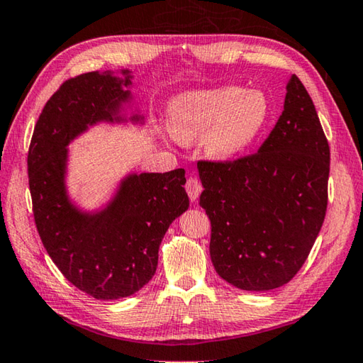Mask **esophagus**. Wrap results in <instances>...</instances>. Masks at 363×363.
<instances>
[{
    "instance_id": "esophagus-1",
    "label": "esophagus",
    "mask_w": 363,
    "mask_h": 363,
    "mask_svg": "<svg viewBox=\"0 0 363 363\" xmlns=\"http://www.w3.org/2000/svg\"><path fill=\"white\" fill-rule=\"evenodd\" d=\"M202 189H203V188H202L201 180H197L196 177H189L188 182H186V193H188V196H189L191 202H196V201H197V197L201 196Z\"/></svg>"
}]
</instances>
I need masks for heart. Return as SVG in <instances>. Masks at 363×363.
Masks as SVG:
<instances>
[{"instance_id":"1","label":"heart","mask_w":363,"mask_h":363,"mask_svg":"<svg viewBox=\"0 0 363 363\" xmlns=\"http://www.w3.org/2000/svg\"><path fill=\"white\" fill-rule=\"evenodd\" d=\"M270 115L265 94L238 86L191 91L170 104V129L180 140L205 135V152L215 160L245 153L261 135Z\"/></svg>"}]
</instances>
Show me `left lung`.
Instances as JSON below:
<instances>
[{
	"instance_id": "1",
	"label": "left lung",
	"mask_w": 363,
	"mask_h": 363,
	"mask_svg": "<svg viewBox=\"0 0 363 363\" xmlns=\"http://www.w3.org/2000/svg\"><path fill=\"white\" fill-rule=\"evenodd\" d=\"M284 111L257 153L199 161L218 275L243 291H270L302 269L324 223L329 142L308 91L292 75Z\"/></svg>"
}]
</instances>
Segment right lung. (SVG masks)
I'll use <instances>...</instances> for the list:
<instances>
[{
	"label": "right lung",
	"instance_id": "obj_1",
	"mask_svg": "<svg viewBox=\"0 0 363 363\" xmlns=\"http://www.w3.org/2000/svg\"><path fill=\"white\" fill-rule=\"evenodd\" d=\"M86 72L66 80L47 101L28 150L34 223L44 248L67 281L88 296L117 300L153 278L169 225L189 207L184 169L131 174L99 211L79 210L66 191L67 145L99 121H125L131 74ZM133 121L142 117L134 115Z\"/></svg>",
	"mask_w": 363,
	"mask_h": 363
}]
</instances>
